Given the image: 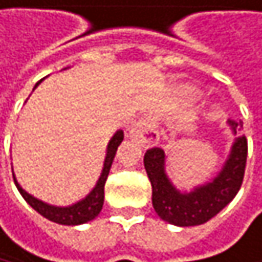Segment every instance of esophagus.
Wrapping results in <instances>:
<instances>
[{
    "mask_svg": "<svg viewBox=\"0 0 262 262\" xmlns=\"http://www.w3.org/2000/svg\"><path fill=\"white\" fill-rule=\"evenodd\" d=\"M130 138L140 143L141 146H155L160 141V134L157 128V121L154 116H143L130 130Z\"/></svg>",
    "mask_w": 262,
    "mask_h": 262,
    "instance_id": "obj_1",
    "label": "esophagus"
}]
</instances>
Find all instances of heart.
<instances>
[{
	"label": "heart",
	"instance_id": "heart-1",
	"mask_svg": "<svg viewBox=\"0 0 262 262\" xmlns=\"http://www.w3.org/2000/svg\"><path fill=\"white\" fill-rule=\"evenodd\" d=\"M191 93H192V91H191Z\"/></svg>",
	"mask_w": 262,
	"mask_h": 262
}]
</instances>
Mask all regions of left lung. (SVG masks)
Here are the masks:
<instances>
[{
  "mask_svg": "<svg viewBox=\"0 0 262 262\" xmlns=\"http://www.w3.org/2000/svg\"><path fill=\"white\" fill-rule=\"evenodd\" d=\"M234 140L221 171L207 183L191 191L177 188L166 172V155L160 147L149 149L144 167L152 185V205L155 213L167 224L194 227L208 222L234 199L246 172L247 140L241 134L242 122L227 121Z\"/></svg>",
  "mask_w": 262,
  "mask_h": 262,
  "instance_id": "obj_1",
  "label": "left lung"
}]
</instances>
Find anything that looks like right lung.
<instances>
[{"instance_id":"right-lung-1","label":"right lung","mask_w":262,"mask_h":262,"mask_svg":"<svg viewBox=\"0 0 262 262\" xmlns=\"http://www.w3.org/2000/svg\"><path fill=\"white\" fill-rule=\"evenodd\" d=\"M68 70V68H65ZM41 82V80H40ZM35 83L34 90L38 86V83ZM124 140V132L122 130H116V134L112 137L108 146H107V154H105V160H104V167H102V172H101V177L99 180L96 182L95 188H93L83 199H80L79 202L73 203V205H68V207H57V205H49L37 197H34L32 194H29L26 189L21 188V185L16 182V177L13 174V182L20 191V194L23 195V199L31 205V207L38 213L41 214L43 217H46L48 221L51 222H55V224H60V225H80V224H86L90 221L95 219L101 210H102V205H104V186H105V180L108 177V172H110V167H112V163L115 160V155H116V150H118V146L122 143ZM13 172V169H12Z\"/></svg>"}]
</instances>
